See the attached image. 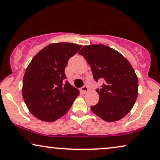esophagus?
Instances as JSON below:
<instances>
[{"label":"esophagus","instance_id":"obj_1","mask_svg":"<svg viewBox=\"0 0 160 160\" xmlns=\"http://www.w3.org/2000/svg\"><path fill=\"white\" fill-rule=\"evenodd\" d=\"M80 91H81V92H82V93H83V94H86V93L88 92V87H87L86 86H84L82 87L81 89H80Z\"/></svg>","mask_w":160,"mask_h":160}]
</instances>
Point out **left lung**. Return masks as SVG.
<instances>
[{
	"label": "left lung",
	"instance_id": "8db88e82",
	"mask_svg": "<svg viewBox=\"0 0 160 160\" xmlns=\"http://www.w3.org/2000/svg\"><path fill=\"white\" fill-rule=\"evenodd\" d=\"M79 54L89 64L97 82H103L96 92L98 103L91 106L106 122L123 118L132 109L138 96V78L128 60L120 52L102 44L84 46Z\"/></svg>",
	"mask_w": 160,
	"mask_h": 160
}]
</instances>
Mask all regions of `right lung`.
Returning a JSON list of instances; mask_svg holds the SVG:
<instances>
[{"label": "right lung", "mask_w": 160, "mask_h": 160, "mask_svg": "<svg viewBox=\"0 0 160 160\" xmlns=\"http://www.w3.org/2000/svg\"><path fill=\"white\" fill-rule=\"evenodd\" d=\"M81 45L67 42L51 43L32 58L23 76L22 94L32 115L54 122L65 115L80 92L66 79L68 60Z\"/></svg>", "instance_id": "right-lung-1"}]
</instances>
